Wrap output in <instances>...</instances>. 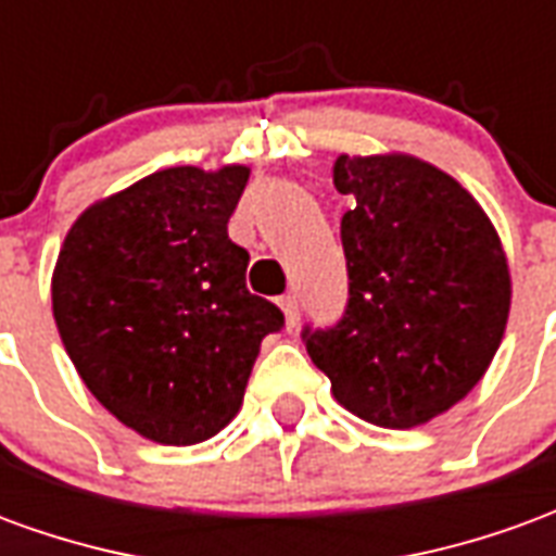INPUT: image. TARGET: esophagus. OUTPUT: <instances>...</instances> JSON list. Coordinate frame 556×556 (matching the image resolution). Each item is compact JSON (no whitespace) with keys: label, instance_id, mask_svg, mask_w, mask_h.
I'll list each match as a JSON object with an SVG mask.
<instances>
[{"label":"esophagus","instance_id":"obj_1","mask_svg":"<svg viewBox=\"0 0 556 556\" xmlns=\"http://www.w3.org/2000/svg\"><path fill=\"white\" fill-rule=\"evenodd\" d=\"M279 309L286 315V325L289 327H294L301 321V303H298L294 294H282V298H279Z\"/></svg>","mask_w":556,"mask_h":556}]
</instances>
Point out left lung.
<instances>
[{
  "label": "left lung",
  "instance_id": "obj_1",
  "mask_svg": "<svg viewBox=\"0 0 556 556\" xmlns=\"http://www.w3.org/2000/svg\"><path fill=\"white\" fill-rule=\"evenodd\" d=\"M349 306L303 330L333 399L381 429L429 422L479 384L501 349L513 279L506 253L453 175L410 154H339Z\"/></svg>",
  "mask_w": 556,
  "mask_h": 556
}]
</instances>
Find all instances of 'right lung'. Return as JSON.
<instances>
[{"label": "right lung", "mask_w": 556, "mask_h": 556, "mask_svg": "<svg viewBox=\"0 0 556 556\" xmlns=\"http://www.w3.org/2000/svg\"><path fill=\"white\" fill-rule=\"evenodd\" d=\"M250 169L172 166L89 205L53 270V318L83 384L154 443L214 438L243 390L277 306L247 289L250 253L229 217Z\"/></svg>", "instance_id": "right-lung-1"}]
</instances>
